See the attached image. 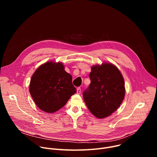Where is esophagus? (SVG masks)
I'll list each match as a JSON object with an SVG mask.
<instances>
[{"instance_id":"obj_1","label":"esophagus","mask_w":157,"mask_h":157,"mask_svg":"<svg viewBox=\"0 0 157 157\" xmlns=\"http://www.w3.org/2000/svg\"><path fill=\"white\" fill-rule=\"evenodd\" d=\"M77 93L79 94L81 93V87H79L77 88Z\"/></svg>"}]
</instances>
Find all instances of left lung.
<instances>
[{
  "label": "left lung",
  "instance_id": "8db88e82",
  "mask_svg": "<svg viewBox=\"0 0 157 157\" xmlns=\"http://www.w3.org/2000/svg\"><path fill=\"white\" fill-rule=\"evenodd\" d=\"M91 84L83 92L86 104L96 117L111 115L120 106L125 96L124 78L116 66L111 63L92 67Z\"/></svg>",
  "mask_w": 157,
  "mask_h": 157
}]
</instances>
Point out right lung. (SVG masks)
Instances as JSON below:
<instances>
[{
  "instance_id": "right-lung-1",
  "label": "right lung",
  "mask_w": 157,
  "mask_h": 157,
  "mask_svg": "<svg viewBox=\"0 0 157 157\" xmlns=\"http://www.w3.org/2000/svg\"><path fill=\"white\" fill-rule=\"evenodd\" d=\"M30 93L41 110L53 113L63 107L76 93L72 76L61 63L48 61L41 65L30 80Z\"/></svg>"
}]
</instances>
